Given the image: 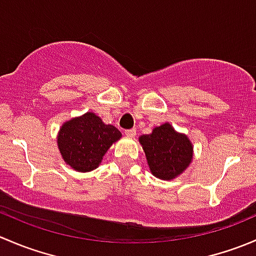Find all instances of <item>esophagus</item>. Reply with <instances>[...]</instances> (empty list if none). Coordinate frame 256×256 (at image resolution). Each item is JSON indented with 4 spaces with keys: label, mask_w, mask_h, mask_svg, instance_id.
Listing matches in <instances>:
<instances>
[{
    "label": "esophagus",
    "mask_w": 256,
    "mask_h": 256,
    "mask_svg": "<svg viewBox=\"0 0 256 256\" xmlns=\"http://www.w3.org/2000/svg\"><path fill=\"white\" fill-rule=\"evenodd\" d=\"M125 135L128 138H135L136 136V130L135 128H130V130H125Z\"/></svg>",
    "instance_id": "1"
}]
</instances>
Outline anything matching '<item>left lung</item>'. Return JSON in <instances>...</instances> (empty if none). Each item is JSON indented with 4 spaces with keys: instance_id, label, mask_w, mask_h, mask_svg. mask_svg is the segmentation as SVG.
<instances>
[{
    "instance_id": "1",
    "label": "left lung",
    "mask_w": 256,
    "mask_h": 256,
    "mask_svg": "<svg viewBox=\"0 0 256 256\" xmlns=\"http://www.w3.org/2000/svg\"><path fill=\"white\" fill-rule=\"evenodd\" d=\"M138 141L146 154L150 171L160 180H174L192 162V142L168 122L154 128L148 135L140 136Z\"/></svg>"
}]
</instances>
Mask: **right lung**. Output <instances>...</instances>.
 <instances>
[{"instance_id": "1", "label": "right lung", "mask_w": 256, "mask_h": 256, "mask_svg": "<svg viewBox=\"0 0 256 256\" xmlns=\"http://www.w3.org/2000/svg\"><path fill=\"white\" fill-rule=\"evenodd\" d=\"M121 138V132L106 125L94 112L63 124L58 134V148L68 166L78 172L98 168L108 150Z\"/></svg>"}]
</instances>
